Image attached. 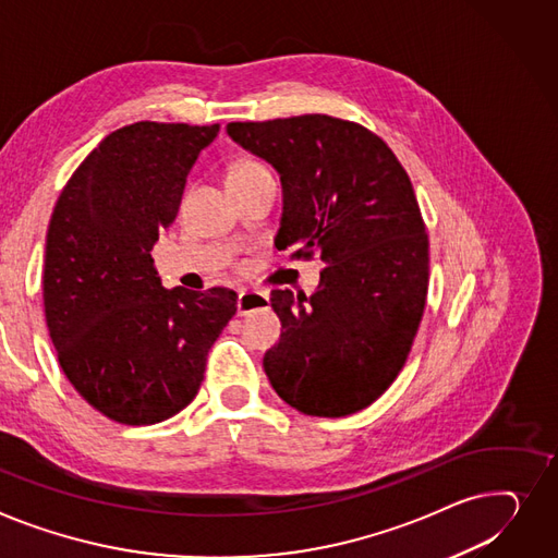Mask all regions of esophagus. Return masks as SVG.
I'll return each mask as SVG.
<instances>
[{
    "instance_id": "esophagus-1",
    "label": "esophagus",
    "mask_w": 558,
    "mask_h": 558,
    "mask_svg": "<svg viewBox=\"0 0 558 558\" xmlns=\"http://www.w3.org/2000/svg\"><path fill=\"white\" fill-rule=\"evenodd\" d=\"M269 310V295L259 293V291H242L238 295V314L246 316L253 312H263Z\"/></svg>"
}]
</instances>
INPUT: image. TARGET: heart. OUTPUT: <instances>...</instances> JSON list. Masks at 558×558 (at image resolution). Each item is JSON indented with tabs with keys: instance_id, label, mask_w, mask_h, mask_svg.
I'll use <instances>...</instances> for the list:
<instances>
[{
	"instance_id": "1",
	"label": "heart",
	"mask_w": 558,
	"mask_h": 558,
	"mask_svg": "<svg viewBox=\"0 0 558 558\" xmlns=\"http://www.w3.org/2000/svg\"><path fill=\"white\" fill-rule=\"evenodd\" d=\"M259 177H271V174H269V170H267L263 163H259V161L242 159V161H235V163L229 168L227 183L251 181V179H259Z\"/></svg>"
}]
</instances>
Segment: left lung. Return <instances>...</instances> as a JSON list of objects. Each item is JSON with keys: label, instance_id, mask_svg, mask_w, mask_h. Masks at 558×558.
I'll return each instance as SVG.
<instances>
[{"label": "left lung", "instance_id": "8db88e82", "mask_svg": "<svg viewBox=\"0 0 558 558\" xmlns=\"http://www.w3.org/2000/svg\"><path fill=\"white\" fill-rule=\"evenodd\" d=\"M282 183L278 251L318 253L310 299L271 291L282 323L265 373L295 411L345 417L379 399L411 352L428 289V238L413 183L365 128L307 114L229 123Z\"/></svg>", "mask_w": 558, "mask_h": 558}]
</instances>
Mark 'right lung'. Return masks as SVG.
Masks as SVG:
<instances>
[{
  "label": "right lung",
  "instance_id": "right-lung-1",
  "mask_svg": "<svg viewBox=\"0 0 558 558\" xmlns=\"http://www.w3.org/2000/svg\"><path fill=\"white\" fill-rule=\"evenodd\" d=\"M217 132L153 121L111 132L53 208L45 251L51 341L71 386L119 424H159L183 411L238 312V293L225 287L166 289L150 255Z\"/></svg>",
  "mask_w": 558,
  "mask_h": 558
}]
</instances>
